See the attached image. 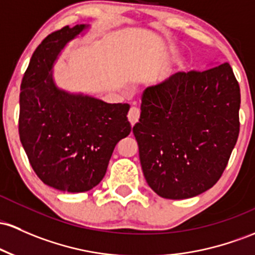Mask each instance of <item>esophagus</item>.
Segmentation results:
<instances>
[{"instance_id":"34e87169","label":"esophagus","mask_w":255,"mask_h":255,"mask_svg":"<svg viewBox=\"0 0 255 255\" xmlns=\"http://www.w3.org/2000/svg\"><path fill=\"white\" fill-rule=\"evenodd\" d=\"M139 117H140V110L138 108H135V106H132L129 109V113H128V120H129L130 125H135L139 121Z\"/></svg>"}]
</instances>
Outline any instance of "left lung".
<instances>
[{
    "label": "left lung",
    "mask_w": 255,
    "mask_h": 255,
    "mask_svg": "<svg viewBox=\"0 0 255 255\" xmlns=\"http://www.w3.org/2000/svg\"><path fill=\"white\" fill-rule=\"evenodd\" d=\"M241 93L230 64L177 72L141 97L133 127L147 184L169 200L215 185L240 133Z\"/></svg>",
    "instance_id": "left-lung-1"
}]
</instances>
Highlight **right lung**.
I'll return each instance as SVG.
<instances>
[{
	"instance_id": "right-lung-1",
	"label": "right lung",
	"mask_w": 255,
	"mask_h": 255,
	"mask_svg": "<svg viewBox=\"0 0 255 255\" xmlns=\"http://www.w3.org/2000/svg\"><path fill=\"white\" fill-rule=\"evenodd\" d=\"M87 25L64 26L33 52L20 86L19 136L37 177L68 192H85L104 178L115 146L130 133L128 104H108L59 89L52 68Z\"/></svg>"
}]
</instances>
